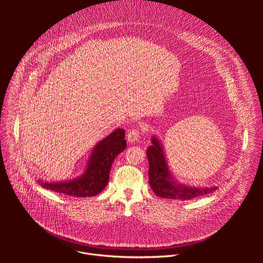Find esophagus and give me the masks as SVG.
Returning <instances> with one entry per match:
<instances>
[{"label": "esophagus", "mask_w": 263, "mask_h": 263, "mask_svg": "<svg viewBox=\"0 0 263 263\" xmlns=\"http://www.w3.org/2000/svg\"><path fill=\"white\" fill-rule=\"evenodd\" d=\"M140 135H141V132H140V128L139 127H134L132 129H129V132L127 133L126 135V140L128 143L133 144L135 142H137L140 138Z\"/></svg>", "instance_id": "34e87169"}]
</instances>
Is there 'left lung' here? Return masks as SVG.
Wrapping results in <instances>:
<instances>
[{"mask_svg":"<svg viewBox=\"0 0 263 263\" xmlns=\"http://www.w3.org/2000/svg\"><path fill=\"white\" fill-rule=\"evenodd\" d=\"M149 160V183L153 191L160 197L187 200L214 192L217 187H190L177 184L168 169L164 152L158 140L153 138L152 146L147 150Z\"/></svg>","mask_w":263,"mask_h":263,"instance_id":"8db88e82","label":"left lung"}]
</instances>
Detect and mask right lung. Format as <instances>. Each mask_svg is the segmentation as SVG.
I'll return each mask as SVG.
<instances>
[{
  "label": "right lung",
  "mask_w": 263,
  "mask_h": 263,
  "mask_svg": "<svg viewBox=\"0 0 263 263\" xmlns=\"http://www.w3.org/2000/svg\"><path fill=\"white\" fill-rule=\"evenodd\" d=\"M124 129L117 128L99 142L91 155L87 170L78 179L68 182L48 183L38 181L42 187L77 197L94 196L106 187L115 157L126 148Z\"/></svg>",
  "instance_id": "right-lung-1"
}]
</instances>
